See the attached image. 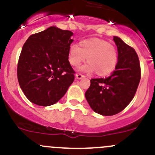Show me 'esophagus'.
Returning a JSON list of instances; mask_svg holds the SVG:
<instances>
[{"mask_svg": "<svg viewBox=\"0 0 155 155\" xmlns=\"http://www.w3.org/2000/svg\"><path fill=\"white\" fill-rule=\"evenodd\" d=\"M76 79H82V78H84L85 77V76H84V75H82V74H81V73H76Z\"/></svg>", "mask_w": 155, "mask_h": 155, "instance_id": "34e87169", "label": "esophagus"}]
</instances>
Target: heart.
<instances>
[{
  "mask_svg": "<svg viewBox=\"0 0 155 155\" xmlns=\"http://www.w3.org/2000/svg\"><path fill=\"white\" fill-rule=\"evenodd\" d=\"M87 59L88 64L82 68L87 73L95 71L97 76L112 73L118 62V51L113 45L105 40L91 38L79 43V47L72 44L69 48L68 60L72 67L78 68Z\"/></svg>",
  "mask_w": 155,
  "mask_h": 155,
  "instance_id": "b5f03b06",
  "label": "heart"
}]
</instances>
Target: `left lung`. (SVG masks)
<instances>
[{
  "mask_svg": "<svg viewBox=\"0 0 155 155\" xmlns=\"http://www.w3.org/2000/svg\"><path fill=\"white\" fill-rule=\"evenodd\" d=\"M118 53L115 70L107 78L91 79L85 97L91 109L109 116L121 112L135 96L141 79V68L135 49L118 37L113 38Z\"/></svg>",
  "mask_w": 155,
  "mask_h": 155,
  "instance_id": "left-lung-1",
  "label": "left lung"
}]
</instances>
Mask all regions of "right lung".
I'll return each instance as SVG.
<instances>
[{"instance_id": "1", "label": "right lung", "mask_w": 155, "mask_h": 155, "mask_svg": "<svg viewBox=\"0 0 155 155\" xmlns=\"http://www.w3.org/2000/svg\"><path fill=\"white\" fill-rule=\"evenodd\" d=\"M73 32L50 27L31 35L23 45L17 65L20 87L33 104L57 103L75 79L68 61Z\"/></svg>"}]
</instances>
